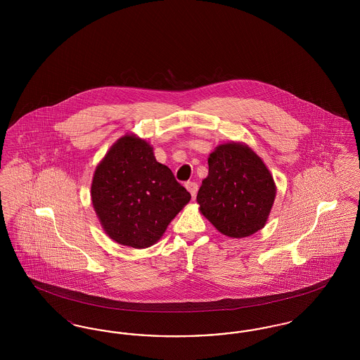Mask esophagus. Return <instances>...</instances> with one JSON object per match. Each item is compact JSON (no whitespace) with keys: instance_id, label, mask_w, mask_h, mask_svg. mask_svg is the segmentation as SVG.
<instances>
[{"instance_id":"1","label":"esophagus","mask_w":360,"mask_h":360,"mask_svg":"<svg viewBox=\"0 0 360 360\" xmlns=\"http://www.w3.org/2000/svg\"><path fill=\"white\" fill-rule=\"evenodd\" d=\"M186 188H188V193L191 194V197H195V194L198 191V185H197V182L188 181V182H186Z\"/></svg>"}]
</instances>
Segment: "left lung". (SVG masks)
<instances>
[{"label":"left lung","instance_id":"1","mask_svg":"<svg viewBox=\"0 0 360 360\" xmlns=\"http://www.w3.org/2000/svg\"><path fill=\"white\" fill-rule=\"evenodd\" d=\"M207 163L209 174L197 194L201 213L229 238L262 229L276 190L262 159L247 146L226 143L210 154Z\"/></svg>","mask_w":360,"mask_h":360}]
</instances>
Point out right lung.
Returning <instances> with one entry per match:
<instances>
[{"mask_svg":"<svg viewBox=\"0 0 360 360\" xmlns=\"http://www.w3.org/2000/svg\"><path fill=\"white\" fill-rule=\"evenodd\" d=\"M191 195L172 170L156 162L151 146L135 136L121 137L97 166L91 201L110 239L147 248Z\"/></svg>","mask_w":360,"mask_h":360,"instance_id":"obj_1","label":"right lung"}]
</instances>
